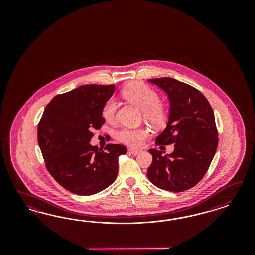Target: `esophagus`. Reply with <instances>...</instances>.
Listing matches in <instances>:
<instances>
[{"label": "esophagus", "instance_id": "1", "mask_svg": "<svg viewBox=\"0 0 255 255\" xmlns=\"http://www.w3.org/2000/svg\"><path fill=\"white\" fill-rule=\"evenodd\" d=\"M129 151H130V153L132 155H137L141 152V150H138V149H133V148H130V149H129Z\"/></svg>", "mask_w": 255, "mask_h": 255}]
</instances>
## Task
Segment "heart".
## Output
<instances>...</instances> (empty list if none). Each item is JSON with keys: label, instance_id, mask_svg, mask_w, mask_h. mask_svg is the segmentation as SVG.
Returning a JSON list of instances; mask_svg holds the SVG:
<instances>
[{"label": "heart", "instance_id": "b5f03b06", "mask_svg": "<svg viewBox=\"0 0 255 255\" xmlns=\"http://www.w3.org/2000/svg\"><path fill=\"white\" fill-rule=\"evenodd\" d=\"M124 98L142 109L143 117L147 123L159 127L166 123L169 111L166 104L160 101L159 94L141 82H133L124 87L122 91ZM117 103L109 99L104 106L102 116L108 122L113 123L116 117ZM149 136V131L145 127L129 128L124 127L117 133V138L130 147H138Z\"/></svg>", "mask_w": 255, "mask_h": 255}]
</instances>
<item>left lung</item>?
Listing matches in <instances>:
<instances>
[{"label":"left lung","instance_id":"1","mask_svg":"<svg viewBox=\"0 0 255 255\" xmlns=\"http://www.w3.org/2000/svg\"><path fill=\"white\" fill-rule=\"evenodd\" d=\"M162 88L170 101L169 121L156 138L157 146L174 144L169 155L151 148L147 172L158 188L179 193L196 185L209 169L216 152L218 131L208 99L197 89L171 77L148 79Z\"/></svg>","mask_w":255,"mask_h":255}]
</instances>
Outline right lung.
Segmentation results:
<instances>
[{
    "label": "right lung",
    "mask_w": 255,
    "mask_h": 255,
    "mask_svg": "<svg viewBox=\"0 0 255 255\" xmlns=\"http://www.w3.org/2000/svg\"><path fill=\"white\" fill-rule=\"evenodd\" d=\"M114 91L115 85L89 84L58 94L39 121L37 140L46 169L71 193L92 195L116 179L126 147L108 144L103 149L90 144L93 130L106 122L102 111Z\"/></svg>",
    "instance_id": "obj_1"
}]
</instances>
